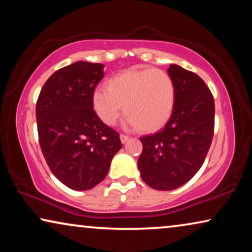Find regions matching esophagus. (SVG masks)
Segmentation results:
<instances>
[{
    "mask_svg": "<svg viewBox=\"0 0 252 252\" xmlns=\"http://www.w3.org/2000/svg\"><path fill=\"white\" fill-rule=\"evenodd\" d=\"M128 139H129V136L128 135H125V134H122V135H120V141H122L123 143L127 142V141H128Z\"/></svg>",
    "mask_w": 252,
    "mask_h": 252,
    "instance_id": "34e87169",
    "label": "esophagus"
}]
</instances>
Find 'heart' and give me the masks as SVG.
I'll return each mask as SVG.
<instances>
[{
    "mask_svg": "<svg viewBox=\"0 0 252 252\" xmlns=\"http://www.w3.org/2000/svg\"><path fill=\"white\" fill-rule=\"evenodd\" d=\"M177 89L172 77L155 68L128 70L115 75L106 89L93 94V106L106 125H115L124 112L129 125L142 132L161 128L173 113Z\"/></svg>",
    "mask_w": 252,
    "mask_h": 252,
    "instance_id": "b5f03b06",
    "label": "heart"
}]
</instances>
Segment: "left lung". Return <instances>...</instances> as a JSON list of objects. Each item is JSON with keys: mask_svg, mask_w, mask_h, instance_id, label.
I'll return each mask as SVG.
<instances>
[{"mask_svg": "<svg viewBox=\"0 0 252 252\" xmlns=\"http://www.w3.org/2000/svg\"><path fill=\"white\" fill-rule=\"evenodd\" d=\"M167 71L177 89L173 113L163 129L140 137L137 160L142 180L157 190H173L197 173L215 132V99L205 82L179 65Z\"/></svg>", "mask_w": 252, "mask_h": 252, "instance_id": "left-lung-1", "label": "left lung"}]
</instances>
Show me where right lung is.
<instances>
[{
    "mask_svg": "<svg viewBox=\"0 0 252 252\" xmlns=\"http://www.w3.org/2000/svg\"><path fill=\"white\" fill-rule=\"evenodd\" d=\"M103 66L75 62L62 67L44 82L37 97V134L44 159L55 177L74 190H88L104 180L123 147L119 133L93 109Z\"/></svg>",
    "mask_w": 252,
    "mask_h": 252,
    "instance_id": "1",
    "label": "right lung"
}]
</instances>
